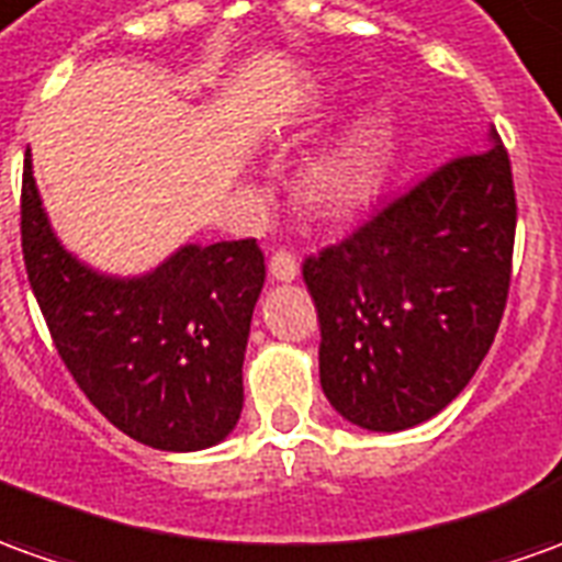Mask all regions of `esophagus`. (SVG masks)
Instances as JSON below:
<instances>
[{"mask_svg": "<svg viewBox=\"0 0 562 562\" xmlns=\"http://www.w3.org/2000/svg\"><path fill=\"white\" fill-rule=\"evenodd\" d=\"M269 272H272L274 281H293L300 274V262L290 250H274L272 259H269Z\"/></svg>", "mask_w": 562, "mask_h": 562, "instance_id": "obj_1", "label": "esophagus"}]
</instances>
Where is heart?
Here are the masks:
<instances>
[{"label":"heart","instance_id":"b5f03b06","mask_svg":"<svg viewBox=\"0 0 562 562\" xmlns=\"http://www.w3.org/2000/svg\"><path fill=\"white\" fill-rule=\"evenodd\" d=\"M379 143L363 134L321 156L305 173V199L324 214H346L361 207L379 186Z\"/></svg>","mask_w":562,"mask_h":562}]
</instances>
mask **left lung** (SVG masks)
<instances>
[{
  "label": "left lung",
  "instance_id": "8db88e82",
  "mask_svg": "<svg viewBox=\"0 0 562 562\" xmlns=\"http://www.w3.org/2000/svg\"><path fill=\"white\" fill-rule=\"evenodd\" d=\"M517 232L508 149L450 158L305 257L321 389L348 422L404 431L465 389L505 315Z\"/></svg>",
  "mask_w": 562,
  "mask_h": 562
}]
</instances>
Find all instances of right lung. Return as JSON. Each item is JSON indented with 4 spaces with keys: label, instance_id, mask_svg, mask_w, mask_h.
Segmentation results:
<instances>
[{
    "label": "right lung",
    "instance_id": "add662e5",
    "mask_svg": "<svg viewBox=\"0 0 562 562\" xmlns=\"http://www.w3.org/2000/svg\"><path fill=\"white\" fill-rule=\"evenodd\" d=\"M21 247L52 342L85 397L146 447H214L241 416V363L266 259L257 238L189 244L143 278H106L57 244L23 158Z\"/></svg>",
    "mask_w": 562,
    "mask_h": 562
}]
</instances>
